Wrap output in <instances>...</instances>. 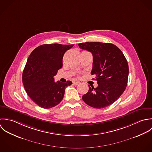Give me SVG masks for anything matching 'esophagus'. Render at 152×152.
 Segmentation results:
<instances>
[{"label": "esophagus", "mask_w": 152, "mask_h": 152, "mask_svg": "<svg viewBox=\"0 0 152 152\" xmlns=\"http://www.w3.org/2000/svg\"><path fill=\"white\" fill-rule=\"evenodd\" d=\"M73 85L77 86V85H78L80 84V82H73Z\"/></svg>", "instance_id": "34e87169"}]
</instances>
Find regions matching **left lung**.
Listing matches in <instances>:
<instances>
[{
	"label": "left lung",
	"mask_w": 152,
	"mask_h": 152,
	"mask_svg": "<svg viewBox=\"0 0 152 152\" xmlns=\"http://www.w3.org/2000/svg\"><path fill=\"white\" fill-rule=\"evenodd\" d=\"M79 47L91 52V75L97 82L96 88L90 87L82 96L85 103L96 109L104 108L116 101L126 89L129 75L127 61L121 49L109 43H80Z\"/></svg>",
	"instance_id": "8db88e82"
}]
</instances>
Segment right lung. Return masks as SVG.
Masks as SVG:
<instances>
[{"mask_svg":"<svg viewBox=\"0 0 152 152\" xmlns=\"http://www.w3.org/2000/svg\"><path fill=\"white\" fill-rule=\"evenodd\" d=\"M74 45L45 44L34 49L23 72L22 82L31 99L39 106L49 109L62 100L65 88L71 81L55 82L54 77L62 67L64 53Z\"/></svg>","mask_w":152,"mask_h":152,"instance_id":"obj_1","label":"right lung"}]
</instances>
